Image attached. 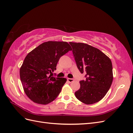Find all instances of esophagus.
Returning a JSON list of instances; mask_svg holds the SVG:
<instances>
[{
  "instance_id": "esophagus-1",
  "label": "esophagus",
  "mask_w": 133,
  "mask_h": 133,
  "mask_svg": "<svg viewBox=\"0 0 133 133\" xmlns=\"http://www.w3.org/2000/svg\"><path fill=\"white\" fill-rule=\"evenodd\" d=\"M67 80L68 82H69V83H71V82H74V79H71V78H68L67 79Z\"/></svg>"
}]
</instances>
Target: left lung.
I'll return each mask as SVG.
<instances>
[{
    "label": "left lung",
    "mask_w": 133,
    "mask_h": 133,
    "mask_svg": "<svg viewBox=\"0 0 133 133\" xmlns=\"http://www.w3.org/2000/svg\"><path fill=\"white\" fill-rule=\"evenodd\" d=\"M78 69L85 73V80L80 81L76 98L90 105L101 100L110 89L113 80L111 60L102 51L82 43L70 42Z\"/></svg>",
    "instance_id": "obj_1"
}]
</instances>
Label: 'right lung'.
<instances>
[{"instance_id": "add662e5", "label": "right lung", "mask_w": 133, "mask_h": 133, "mask_svg": "<svg viewBox=\"0 0 133 133\" xmlns=\"http://www.w3.org/2000/svg\"><path fill=\"white\" fill-rule=\"evenodd\" d=\"M72 49L66 42L49 41L26 56L20 68L23 89L33 102L46 105L57 98L66 79L52 76L60 58Z\"/></svg>"}]
</instances>
